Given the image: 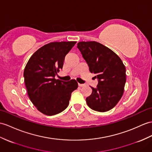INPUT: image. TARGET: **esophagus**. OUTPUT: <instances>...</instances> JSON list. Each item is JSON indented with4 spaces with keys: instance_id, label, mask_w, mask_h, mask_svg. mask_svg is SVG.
I'll use <instances>...</instances> for the list:
<instances>
[{
    "instance_id": "obj_1",
    "label": "esophagus",
    "mask_w": 152,
    "mask_h": 152,
    "mask_svg": "<svg viewBox=\"0 0 152 152\" xmlns=\"http://www.w3.org/2000/svg\"><path fill=\"white\" fill-rule=\"evenodd\" d=\"M78 85H79V86H80V87H83V86H85V84H78Z\"/></svg>"
}]
</instances>
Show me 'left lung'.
<instances>
[{"label": "left lung", "instance_id": "left-lung-1", "mask_svg": "<svg viewBox=\"0 0 152 152\" xmlns=\"http://www.w3.org/2000/svg\"><path fill=\"white\" fill-rule=\"evenodd\" d=\"M77 48L98 80L96 88L86 99L88 106L97 112L112 109L120 101L126 83V68L120 57L110 48L95 41L79 42Z\"/></svg>", "mask_w": 152, "mask_h": 152}]
</instances>
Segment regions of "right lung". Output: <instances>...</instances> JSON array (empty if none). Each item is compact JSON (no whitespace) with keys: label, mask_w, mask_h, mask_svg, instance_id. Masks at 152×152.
I'll return each mask as SVG.
<instances>
[{"label":"right lung","mask_w":152,"mask_h":152,"mask_svg":"<svg viewBox=\"0 0 152 152\" xmlns=\"http://www.w3.org/2000/svg\"><path fill=\"white\" fill-rule=\"evenodd\" d=\"M75 41L53 42L36 51L29 59L24 71V83L31 102L46 115L62 112L69 104L72 92L78 87L77 81L55 79L62 69L66 54Z\"/></svg>","instance_id":"obj_1"}]
</instances>
